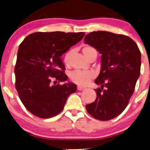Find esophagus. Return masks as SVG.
Segmentation results:
<instances>
[{"mask_svg": "<svg viewBox=\"0 0 150 150\" xmlns=\"http://www.w3.org/2000/svg\"><path fill=\"white\" fill-rule=\"evenodd\" d=\"M77 89L79 91H82V90H84L85 89V87H83V86H81V85H79L77 87Z\"/></svg>", "mask_w": 150, "mask_h": 150, "instance_id": "obj_1", "label": "esophagus"}]
</instances>
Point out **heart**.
<instances>
[{
  "mask_svg": "<svg viewBox=\"0 0 150 150\" xmlns=\"http://www.w3.org/2000/svg\"><path fill=\"white\" fill-rule=\"evenodd\" d=\"M96 50L91 46H85L83 49V52L85 56L88 59L90 54L95 51ZM71 56V51L65 53L63 57V61L65 64H67L69 62V57ZM95 75L94 73L91 71H81V70H75L71 74V79L74 83L78 84L79 85H86L93 79Z\"/></svg>",
  "mask_w": 150,
  "mask_h": 150,
  "instance_id": "1",
  "label": "heart"
}]
</instances>
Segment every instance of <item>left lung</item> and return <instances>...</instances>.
<instances>
[{"label": "left lung", "mask_w": 150, "mask_h": 150, "mask_svg": "<svg viewBox=\"0 0 150 150\" xmlns=\"http://www.w3.org/2000/svg\"><path fill=\"white\" fill-rule=\"evenodd\" d=\"M85 43L96 48L101 57V69L95 83V101L86 105L94 118L108 121L122 113L134 91L141 71V52L136 43L124 35L93 31Z\"/></svg>", "instance_id": "left-lung-1"}]
</instances>
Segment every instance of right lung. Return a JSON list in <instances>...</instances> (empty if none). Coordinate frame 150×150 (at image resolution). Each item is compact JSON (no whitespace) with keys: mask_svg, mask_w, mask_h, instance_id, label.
Listing matches in <instances>:
<instances>
[{"mask_svg":"<svg viewBox=\"0 0 150 150\" xmlns=\"http://www.w3.org/2000/svg\"><path fill=\"white\" fill-rule=\"evenodd\" d=\"M85 33L37 32L28 35L18 48L14 72L16 88L26 109L48 119L62 111L77 87L66 81L61 57L79 42Z\"/></svg>","mask_w":150,"mask_h":150,"instance_id":"add662e5","label":"right lung"}]
</instances>
